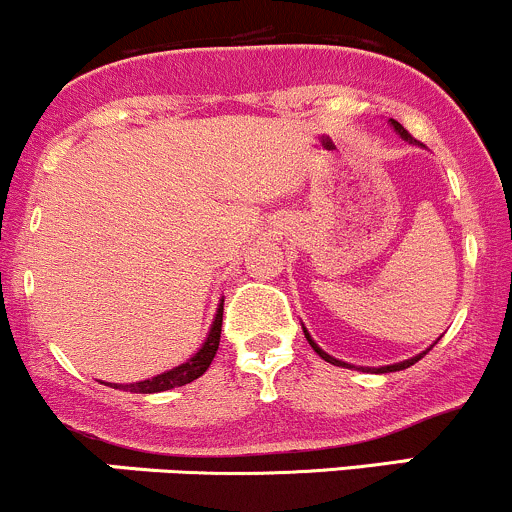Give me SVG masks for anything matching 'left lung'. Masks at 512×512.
<instances>
[{"label": "left lung", "mask_w": 512, "mask_h": 512, "mask_svg": "<svg viewBox=\"0 0 512 512\" xmlns=\"http://www.w3.org/2000/svg\"><path fill=\"white\" fill-rule=\"evenodd\" d=\"M390 124H393V129H395V131H398V134H400V136H403V139H405V141H410V144H417V146H422V144H420V141H412V136L408 134V129H405V126H403V124H398V122H395V119H390ZM302 332H305V339H307V342H310V346H312V349H315V351H317V354H320L324 361H329V364H334V366H344V368H356V366H351V364H344V361L334 359V356H329V354H327V351H322V349H320V346H317V344H315V339H312V337H310V334H307V329H305V327H302ZM434 344H437V342H434ZM434 344H432V346H434ZM432 346H430V349H432ZM430 349H427V351H430ZM427 351H422V354L412 356V359H408V361H400V364H390V366H381V368H368V371H373V373H390V371H403V368H408V366H412V364H417V361H420V359H422V356H425V354H427ZM364 371H366V368H364Z\"/></svg>", "instance_id": "obj_1"}]
</instances>
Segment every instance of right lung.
Segmentation results:
<instances>
[{
	"instance_id": "obj_1",
	"label": "right lung",
	"mask_w": 512,
	"mask_h": 512,
	"mask_svg": "<svg viewBox=\"0 0 512 512\" xmlns=\"http://www.w3.org/2000/svg\"><path fill=\"white\" fill-rule=\"evenodd\" d=\"M222 312H224V298L219 300L217 315H214V322L210 327V334H207L205 344H202L200 349H197V354H192L185 364L170 368L166 373H158V376L153 378H146V381L126 383V386H114V388L129 390V393H161V390L185 386V383H192L195 378H200L202 373L210 368L214 354H217L219 349V337H222Z\"/></svg>"
}]
</instances>
